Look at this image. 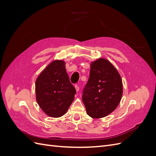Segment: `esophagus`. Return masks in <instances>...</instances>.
Segmentation results:
<instances>
[{
    "instance_id": "34e87169",
    "label": "esophagus",
    "mask_w": 156,
    "mask_h": 156,
    "mask_svg": "<svg viewBox=\"0 0 156 156\" xmlns=\"http://www.w3.org/2000/svg\"><path fill=\"white\" fill-rule=\"evenodd\" d=\"M75 90H76V91H77V92H79V86H78V85H75Z\"/></svg>"
}]
</instances>
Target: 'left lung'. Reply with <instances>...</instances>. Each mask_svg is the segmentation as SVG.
<instances>
[{
  "instance_id": "1",
  "label": "left lung",
  "mask_w": 156,
  "mask_h": 156,
  "mask_svg": "<svg viewBox=\"0 0 156 156\" xmlns=\"http://www.w3.org/2000/svg\"><path fill=\"white\" fill-rule=\"evenodd\" d=\"M122 93V78L114 66L103 58L92 62L82 97L88 115L101 119L111 114L120 103Z\"/></svg>"
}]
</instances>
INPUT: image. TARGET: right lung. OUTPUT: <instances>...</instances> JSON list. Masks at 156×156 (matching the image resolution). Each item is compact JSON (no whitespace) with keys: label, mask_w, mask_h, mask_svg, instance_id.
Returning a JSON list of instances; mask_svg holds the SVG:
<instances>
[{"label":"right lung","mask_w":156,"mask_h":156,"mask_svg":"<svg viewBox=\"0 0 156 156\" xmlns=\"http://www.w3.org/2000/svg\"><path fill=\"white\" fill-rule=\"evenodd\" d=\"M65 64L64 60H53L36 80V101L50 117L58 118L65 115L76 93L69 81Z\"/></svg>","instance_id":"right-lung-1"}]
</instances>
